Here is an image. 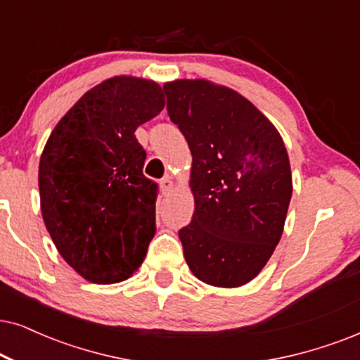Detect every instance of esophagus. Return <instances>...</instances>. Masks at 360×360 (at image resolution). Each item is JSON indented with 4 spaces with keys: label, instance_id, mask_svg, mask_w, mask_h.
<instances>
[{
    "label": "esophagus",
    "instance_id": "obj_1",
    "mask_svg": "<svg viewBox=\"0 0 360 360\" xmlns=\"http://www.w3.org/2000/svg\"><path fill=\"white\" fill-rule=\"evenodd\" d=\"M159 186H161V191H162V194H167V193H171V189H172V179H171V176H166V177H162V179H161V183H159Z\"/></svg>",
    "mask_w": 360,
    "mask_h": 360
}]
</instances>
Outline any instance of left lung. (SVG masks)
Instances as JSON below:
<instances>
[{"label":"left lung","mask_w":360,"mask_h":360,"mask_svg":"<svg viewBox=\"0 0 360 360\" xmlns=\"http://www.w3.org/2000/svg\"><path fill=\"white\" fill-rule=\"evenodd\" d=\"M167 112L188 141L193 221L179 231L199 281L239 288L269 261L292 195L288 149L279 131L238 91L207 79L165 86Z\"/></svg>","instance_id":"8db88e82"}]
</instances>
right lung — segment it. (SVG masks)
<instances>
[{"label": "right lung", "mask_w": 360, "mask_h": 360, "mask_svg": "<svg viewBox=\"0 0 360 360\" xmlns=\"http://www.w3.org/2000/svg\"><path fill=\"white\" fill-rule=\"evenodd\" d=\"M156 81L115 76L54 126L39 159L44 226L61 257L94 284L133 276L156 233L158 188L134 131L165 108Z\"/></svg>", "instance_id": "add662e5"}]
</instances>
